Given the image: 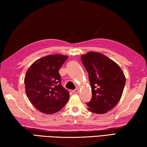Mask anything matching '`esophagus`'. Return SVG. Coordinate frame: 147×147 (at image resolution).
Wrapping results in <instances>:
<instances>
[{
    "instance_id": "esophagus-1",
    "label": "esophagus",
    "mask_w": 147,
    "mask_h": 147,
    "mask_svg": "<svg viewBox=\"0 0 147 147\" xmlns=\"http://www.w3.org/2000/svg\"><path fill=\"white\" fill-rule=\"evenodd\" d=\"M73 92L74 93H78V92H79V89L77 88V89H74V90H73Z\"/></svg>"
}]
</instances>
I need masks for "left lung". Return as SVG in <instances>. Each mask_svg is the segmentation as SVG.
I'll use <instances>...</instances> for the list:
<instances>
[{"label":"left lung","mask_w":147,"mask_h":147,"mask_svg":"<svg viewBox=\"0 0 147 147\" xmlns=\"http://www.w3.org/2000/svg\"><path fill=\"white\" fill-rule=\"evenodd\" d=\"M81 59L89 74L92 98L87 103L88 110L104 114L110 111L120 100L126 78L117 63L103 54L88 52Z\"/></svg>","instance_id":"obj_1"}]
</instances>
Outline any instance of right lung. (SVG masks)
<instances>
[{"label": "right lung", "instance_id": "1", "mask_svg": "<svg viewBox=\"0 0 147 147\" xmlns=\"http://www.w3.org/2000/svg\"><path fill=\"white\" fill-rule=\"evenodd\" d=\"M68 58L63 54H51L37 59L24 76L25 92L35 108L41 112L53 114L67 102L69 94L61 85L59 69Z\"/></svg>", "mask_w": 147, "mask_h": 147}]
</instances>
